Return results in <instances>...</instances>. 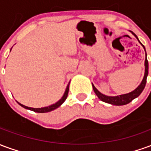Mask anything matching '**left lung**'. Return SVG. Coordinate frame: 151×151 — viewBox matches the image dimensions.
<instances>
[{
	"label": "left lung",
	"instance_id": "1",
	"mask_svg": "<svg viewBox=\"0 0 151 151\" xmlns=\"http://www.w3.org/2000/svg\"><path fill=\"white\" fill-rule=\"evenodd\" d=\"M131 33L137 38V40H138V42L141 43V42L138 40V38L137 36L136 35L133 33V31H131ZM142 44V43H141ZM142 47L145 49V47L144 45H142ZM145 52H146V49H145ZM148 69H149V65H148V60H147V58H146V59H145V73H144V77H143V79L142 82L140 83V85L137 87L134 91L129 92V93H127V94H124V95H116V96H108V95H105L104 94H102L101 92H99L95 88V86L93 85L92 83V87H93V90L94 91L96 94V95L98 96V98L102 100L103 102H105V103H108V104H110L112 105H116V106H121V105H125L127 104H129L130 102L132 101L133 99H134L137 97H138L141 93L142 92V91L145 88V86H146V78H147V76H148Z\"/></svg>",
	"mask_w": 151,
	"mask_h": 151
}]
</instances>
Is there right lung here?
<instances>
[{"mask_svg":"<svg viewBox=\"0 0 151 151\" xmlns=\"http://www.w3.org/2000/svg\"><path fill=\"white\" fill-rule=\"evenodd\" d=\"M69 83L70 82H69V84L67 85V87L65 89V91L64 93V95L61 97V99H60L59 101H57L55 104H53L50 105V106H47V107H43V108H30V107H27V106H25V105L22 104L20 103H18V104L20 106H22V108H26V109H28V110H31V111H35V112H39V113H44V112H48V111H53V110H55L57 108H59L60 105L62 104L65 101V99H67V96H68V93H69Z\"/></svg>","mask_w":151,"mask_h":151,"instance_id":"right-lung-1","label":"right lung"}]
</instances>
